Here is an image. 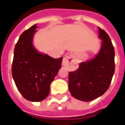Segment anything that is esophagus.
<instances>
[{
  "label": "esophagus",
  "mask_w": 125,
  "mask_h": 125,
  "mask_svg": "<svg viewBox=\"0 0 125 125\" xmlns=\"http://www.w3.org/2000/svg\"><path fill=\"white\" fill-rule=\"evenodd\" d=\"M73 58H74V56H73V55L72 54L68 55L65 56L64 58H63V66H68V65H69L70 62H72V61L73 60Z\"/></svg>",
  "instance_id": "1"
}]
</instances>
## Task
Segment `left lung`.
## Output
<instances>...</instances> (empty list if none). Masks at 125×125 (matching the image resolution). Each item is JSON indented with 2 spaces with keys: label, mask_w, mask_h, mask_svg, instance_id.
Instances as JSON below:
<instances>
[{
  "label": "left lung",
  "mask_w": 125,
  "mask_h": 125,
  "mask_svg": "<svg viewBox=\"0 0 125 125\" xmlns=\"http://www.w3.org/2000/svg\"><path fill=\"white\" fill-rule=\"evenodd\" d=\"M98 38L102 43L96 55L81 62L77 70L69 73L70 94L84 102L92 101L104 94L115 73V49L108 35L100 27Z\"/></svg>",
  "instance_id": "obj_1"
}]
</instances>
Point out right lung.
I'll use <instances>...</instances> for the list:
<instances>
[{
    "label": "right lung",
    "instance_id": "right-lung-1",
    "mask_svg": "<svg viewBox=\"0 0 125 125\" xmlns=\"http://www.w3.org/2000/svg\"><path fill=\"white\" fill-rule=\"evenodd\" d=\"M37 24L21 35L14 50L12 75L27 100L40 102L49 95L50 84L62 68L63 57L55 59L39 52L33 44Z\"/></svg>",
    "mask_w": 125,
    "mask_h": 125
}]
</instances>
